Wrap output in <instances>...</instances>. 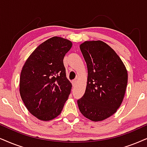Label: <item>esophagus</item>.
Here are the masks:
<instances>
[{
	"instance_id": "1",
	"label": "esophagus",
	"mask_w": 147,
	"mask_h": 147,
	"mask_svg": "<svg viewBox=\"0 0 147 147\" xmlns=\"http://www.w3.org/2000/svg\"><path fill=\"white\" fill-rule=\"evenodd\" d=\"M77 80H74V81H72V85H73V86H75V85H76V84H77Z\"/></svg>"
}]
</instances>
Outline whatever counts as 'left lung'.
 Segmentation results:
<instances>
[{
    "instance_id": "obj_1",
    "label": "left lung",
    "mask_w": 147,
    "mask_h": 147,
    "mask_svg": "<svg viewBox=\"0 0 147 147\" xmlns=\"http://www.w3.org/2000/svg\"><path fill=\"white\" fill-rule=\"evenodd\" d=\"M80 49L87 64V81L78 107L88 119L101 121L115 114L123 102L127 69L116 52L102 40H86Z\"/></svg>"
}]
</instances>
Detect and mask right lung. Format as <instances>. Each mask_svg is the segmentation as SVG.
Here are the masks:
<instances>
[{
	"instance_id": "add662e5",
	"label": "right lung",
	"mask_w": 147,
	"mask_h": 147,
	"mask_svg": "<svg viewBox=\"0 0 147 147\" xmlns=\"http://www.w3.org/2000/svg\"><path fill=\"white\" fill-rule=\"evenodd\" d=\"M70 40L53 36L42 42L24 63L20 94L28 111L48 121L62 112L72 89L63 60L72 47Z\"/></svg>"
}]
</instances>
